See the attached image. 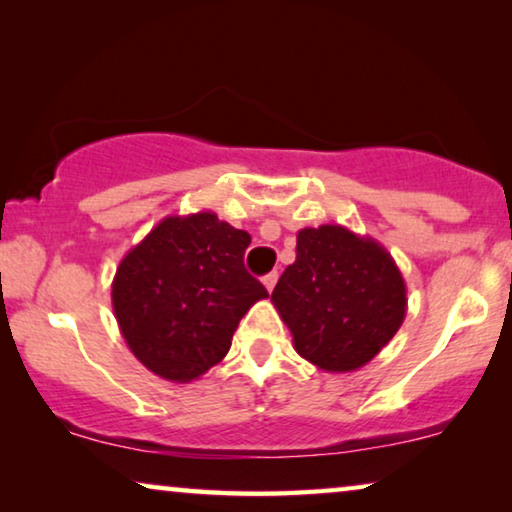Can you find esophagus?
I'll list each match as a JSON object with an SVG mask.
<instances>
[{"mask_svg":"<svg viewBox=\"0 0 512 512\" xmlns=\"http://www.w3.org/2000/svg\"><path fill=\"white\" fill-rule=\"evenodd\" d=\"M276 280H278V273L276 271H271V273H266V276L262 278V283H264V287L266 290H273V287H276Z\"/></svg>","mask_w":512,"mask_h":512,"instance_id":"esophagus-1","label":"esophagus"}]
</instances>
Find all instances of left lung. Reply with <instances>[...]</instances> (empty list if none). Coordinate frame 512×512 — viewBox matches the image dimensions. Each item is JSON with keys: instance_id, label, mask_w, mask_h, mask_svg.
Segmentation results:
<instances>
[{"instance_id": "1", "label": "left lung", "mask_w": 512, "mask_h": 512, "mask_svg": "<svg viewBox=\"0 0 512 512\" xmlns=\"http://www.w3.org/2000/svg\"><path fill=\"white\" fill-rule=\"evenodd\" d=\"M271 301L294 350L329 373L362 369L392 341L408 311L406 280L371 236L343 225L299 229L297 259Z\"/></svg>"}]
</instances>
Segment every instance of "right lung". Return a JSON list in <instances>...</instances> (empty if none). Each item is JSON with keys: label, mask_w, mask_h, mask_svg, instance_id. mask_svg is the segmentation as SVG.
Wrapping results in <instances>:
<instances>
[{"label": "right lung", "mask_w": 512, "mask_h": 512, "mask_svg": "<svg viewBox=\"0 0 512 512\" xmlns=\"http://www.w3.org/2000/svg\"><path fill=\"white\" fill-rule=\"evenodd\" d=\"M250 234L213 211L167 215L120 259L113 313L134 357L171 383L225 359L243 315L269 297L243 266Z\"/></svg>", "instance_id": "1"}]
</instances>
